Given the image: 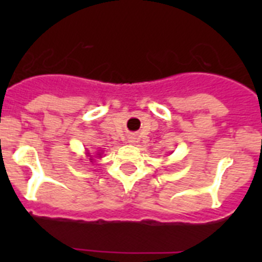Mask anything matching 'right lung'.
<instances>
[{"label":"right lung","mask_w":262,"mask_h":262,"mask_svg":"<svg viewBox=\"0 0 262 262\" xmlns=\"http://www.w3.org/2000/svg\"><path fill=\"white\" fill-rule=\"evenodd\" d=\"M89 156H90V157H92V155H89ZM90 160H93V159H90Z\"/></svg>","instance_id":"right-lung-1"}]
</instances>
